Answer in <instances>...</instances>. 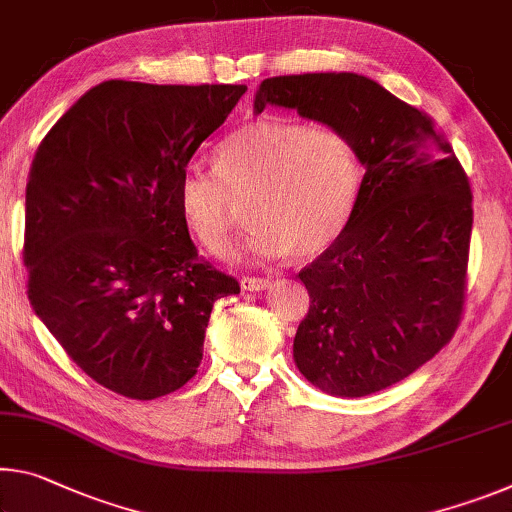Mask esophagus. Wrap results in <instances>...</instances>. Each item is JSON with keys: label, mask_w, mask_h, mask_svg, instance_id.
Wrapping results in <instances>:
<instances>
[{"label": "esophagus", "mask_w": 512, "mask_h": 512, "mask_svg": "<svg viewBox=\"0 0 512 512\" xmlns=\"http://www.w3.org/2000/svg\"><path fill=\"white\" fill-rule=\"evenodd\" d=\"M239 285H241L243 291H264V289L271 287V280H266V278H241Z\"/></svg>", "instance_id": "34e87169"}]
</instances>
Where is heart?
Returning <instances> with one entry per match:
<instances>
[{
    "instance_id": "heart-1",
    "label": "heart",
    "mask_w": 512,
    "mask_h": 512,
    "mask_svg": "<svg viewBox=\"0 0 512 512\" xmlns=\"http://www.w3.org/2000/svg\"><path fill=\"white\" fill-rule=\"evenodd\" d=\"M214 173L189 168L177 186V212L207 253L232 248V201L253 223L246 255L269 262L326 250L346 230L362 184L353 141L337 127L266 116L243 125L214 150Z\"/></svg>"
}]
</instances>
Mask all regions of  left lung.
<instances>
[{
  "instance_id": "8db88e82",
  "label": "left lung",
  "mask_w": 512,
  "mask_h": 512,
  "mask_svg": "<svg viewBox=\"0 0 512 512\" xmlns=\"http://www.w3.org/2000/svg\"><path fill=\"white\" fill-rule=\"evenodd\" d=\"M269 104L342 129L364 166L346 230L298 273L310 312L294 362L326 394L380 392L458 328L474 223L467 175L426 113L364 75L264 79L253 109Z\"/></svg>"
}]
</instances>
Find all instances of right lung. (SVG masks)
<instances>
[{"mask_svg": "<svg viewBox=\"0 0 512 512\" xmlns=\"http://www.w3.org/2000/svg\"><path fill=\"white\" fill-rule=\"evenodd\" d=\"M246 86L102 81L31 161V307L95 383L150 401L196 376L209 314L239 282L202 262L177 186Z\"/></svg>", "mask_w": 512, "mask_h": 512, "instance_id": "1", "label": "right lung"}]
</instances>
